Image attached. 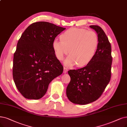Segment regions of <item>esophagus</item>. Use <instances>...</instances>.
Wrapping results in <instances>:
<instances>
[{"instance_id": "34e87169", "label": "esophagus", "mask_w": 127, "mask_h": 127, "mask_svg": "<svg viewBox=\"0 0 127 127\" xmlns=\"http://www.w3.org/2000/svg\"><path fill=\"white\" fill-rule=\"evenodd\" d=\"M67 71H68V69L67 68H65V67H64V71H63V72L64 73H66L67 72Z\"/></svg>"}]
</instances>
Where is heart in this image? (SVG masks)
Segmentation results:
<instances>
[{
    "label": "heart",
    "mask_w": 127,
    "mask_h": 127,
    "mask_svg": "<svg viewBox=\"0 0 127 127\" xmlns=\"http://www.w3.org/2000/svg\"><path fill=\"white\" fill-rule=\"evenodd\" d=\"M60 38L53 40L52 46L59 60H62L69 52L70 55L64 62L67 67L75 64L82 67L88 64L94 56L98 44L96 32L81 28H70L61 35Z\"/></svg>",
    "instance_id": "1"
}]
</instances>
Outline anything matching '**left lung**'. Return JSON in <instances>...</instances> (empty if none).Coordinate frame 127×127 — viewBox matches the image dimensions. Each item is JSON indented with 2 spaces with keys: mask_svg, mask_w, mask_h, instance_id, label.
<instances>
[{
  "mask_svg": "<svg viewBox=\"0 0 127 127\" xmlns=\"http://www.w3.org/2000/svg\"><path fill=\"white\" fill-rule=\"evenodd\" d=\"M97 34V48L92 59L85 67L70 70L71 80L66 89L70 102L85 105L94 102L102 94L111 78L112 57L111 45L103 29L98 25H90Z\"/></svg>",
  "mask_w": 127,
  "mask_h": 127,
  "instance_id": "1",
  "label": "left lung"
}]
</instances>
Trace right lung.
<instances>
[{"mask_svg":"<svg viewBox=\"0 0 127 127\" xmlns=\"http://www.w3.org/2000/svg\"><path fill=\"white\" fill-rule=\"evenodd\" d=\"M65 29L47 22H37L26 29L13 56V78L25 98H41L49 84L63 72L55 56L53 40Z\"/></svg>","mask_w":127,"mask_h":127,"instance_id":"right-lung-1","label":"right lung"}]
</instances>
